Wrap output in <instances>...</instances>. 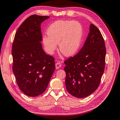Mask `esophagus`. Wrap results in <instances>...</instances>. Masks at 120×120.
Returning <instances> with one entry per match:
<instances>
[{"label":"esophagus","instance_id":"obj_1","mask_svg":"<svg viewBox=\"0 0 120 120\" xmlns=\"http://www.w3.org/2000/svg\"><path fill=\"white\" fill-rule=\"evenodd\" d=\"M62 66V64L60 63V62H57L56 63V64H55V66H56V68L57 70H58L60 68V67Z\"/></svg>","mask_w":120,"mask_h":120}]
</instances>
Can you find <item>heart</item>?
I'll list each match as a JSON object with an SVG mask.
<instances>
[{
  "mask_svg": "<svg viewBox=\"0 0 120 120\" xmlns=\"http://www.w3.org/2000/svg\"><path fill=\"white\" fill-rule=\"evenodd\" d=\"M48 36H44L42 41L48 54H52L57 49L65 56L70 57L78 51L82 41V25L76 21L57 20L50 25L47 30Z\"/></svg>",
  "mask_w": 120,
  "mask_h": 120,
  "instance_id": "1",
  "label": "heart"
}]
</instances>
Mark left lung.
Returning a JSON list of instances; mask_svg holds the SVG:
<instances>
[{
  "mask_svg": "<svg viewBox=\"0 0 120 120\" xmlns=\"http://www.w3.org/2000/svg\"><path fill=\"white\" fill-rule=\"evenodd\" d=\"M105 55L106 48L101 33L91 24L81 50L64 62L65 85L69 93L83 98L96 91L104 73Z\"/></svg>",
  "mask_w": 120,
  "mask_h": 120,
  "instance_id": "obj_1",
  "label": "left lung"
}]
</instances>
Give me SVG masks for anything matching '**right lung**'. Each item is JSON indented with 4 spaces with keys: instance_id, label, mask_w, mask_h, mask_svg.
Returning a JSON list of instances; mask_svg holds the SVG:
<instances>
[{
    "instance_id": "obj_1",
    "label": "right lung",
    "mask_w": 120,
    "mask_h": 120,
    "mask_svg": "<svg viewBox=\"0 0 120 120\" xmlns=\"http://www.w3.org/2000/svg\"><path fill=\"white\" fill-rule=\"evenodd\" d=\"M48 16L33 15L19 27L12 47V71L20 90L35 97L43 93L55 70L54 58L41 45V23Z\"/></svg>"
}]
</instances>
